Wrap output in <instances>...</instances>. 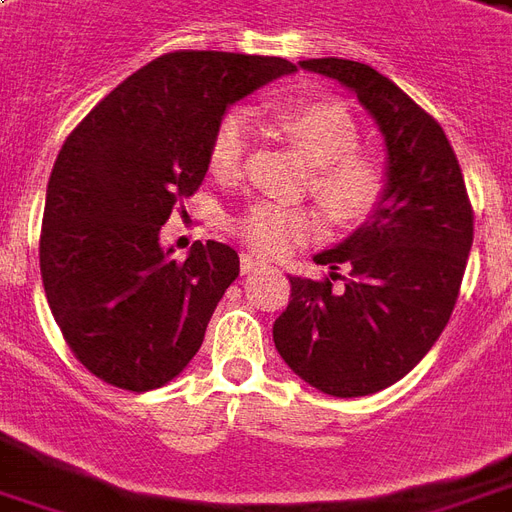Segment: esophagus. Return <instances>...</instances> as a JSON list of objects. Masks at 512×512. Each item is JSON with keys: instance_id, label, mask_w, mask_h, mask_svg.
<instances>
[{"instance_id": "esophagus-1", "label": "esophagus", "mask_w": 512, "mask_h": 512, "mask_svg": "<svg viewBox=\"0 0 512 512\" xmlns=\"http://www.w3.org/2000/svg\"><path fill=\"white\" fill-rule=\"evenodd\" d=\"M266 268V260H260L255 255H241V271L244 274H252V271H263Z\"/></svg>"}]
</instances>
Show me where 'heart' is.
<instances>
[{
	"instance_id": "obj_1",
	"label": "heart",
	"mask_w": 512,
	"mask_h": 512,
	"mask_svg": "<svg viewBox=\"0 0 512 512\" xmlns=\"http://www.w3.org/2000/svg\"><path fill=\"white\" fill-rule=\"evenodd\" d=\"M274 121L317 165L312 192L328 217L342 225H358L372 217L385 198L388 176L380 162L358 151L361 130L344 105L331 100L298 102L276 113ZM246 149L249 121L241 113H230L214 130L208 168L219 181L238 179ZM312 230L314 217L309 211L276 203H255L236 219V233L260 255H282Z\"/></svg>"
}]
</instances>
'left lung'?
I'll use <instances>...</instances> for the list:
<instances>
[{
    "label": "left lung",
    "instance_id": "8db88e82",
    "mask_svg": "<svg viewBox=\"0 0 512 512\" xmlns=\"http://www.w3.org/2000/svg\"><path fill=\"white\" fill-rule=\"evenodd\" d=\"M298 64L350 89L385 140L380 208L314 255L328 279L290 276V304L274 323L276 350L301 380L355 399L410 374L445 331L472 249V206L442 127L391 78L336 56Z\"/></svg>",
    "mask_w": 512,
    "mask_h": 512
}]
</instances>
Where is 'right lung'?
I'll return each mask as SVG.
<instances>
[{"instance_id":"right-lung-1","label":"right lung","mask_w":512,"mask_h":512,"mask_svg":"<svg viewBox=\"0 0 512 512\" xmlns=\"http://www.w3.org/2000/svg\"><path fill=\"white\" fill-rule=\"evenodd\" d=\"M290 73L295 64L279 56L165 54L64 140L45 192L40 271L64 342L94 377L143 393L198 355L238 255L198 241L176 260L160 230L206 179L227 108Z\"/></svg>"}]
</instances>
